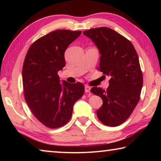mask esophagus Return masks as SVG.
I'll use <instances>...</instances> for the list:
<instances>
[{"instance_id":"1","label":"esophagus","mask_w":161,"mask_h":161,"mask_svg":"<svg viewBox=\"0 0 161 161\" xmlns=\"http://www.w3.org/2000/svg\"><path fill=\"white\" fill-rule=\"evenodd\" d=\"M90 89H91V88L90 87H89V86H85V87H84V91H85V92L86 93H89V92H90Z\"/></svg>"}]
</instances>
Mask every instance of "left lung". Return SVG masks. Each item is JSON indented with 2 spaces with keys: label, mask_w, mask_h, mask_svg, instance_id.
<instances>
[{
  "label": "left lung",
  "mask_w": 161,
  "mask_h": 161,
  "mask_svg": "<svg viewBox=\"0 0 161 161\" xmlns=\"http://www.w3.org/2000/svg\"><path fill=\"white\" fill-rule=\"evenodd\" d=\"M92 40L101 54L98 70L110 76L107 90L92 87L103 104L97 114L106 126H117L130 116L140 100L143 75L137 53L130 40L107 27L83 32Z\"/></svg>",
  "instance_id": "left-lung-1"
}]
</instances>
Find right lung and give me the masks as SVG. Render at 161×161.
<instances>
[{
	"label": "right lung",
	"instance_id": "add662e5",
	"mask_svg": "<svg viewBox=\"0 0 161 161\" xmlns=\"http://www.w3.org/2000/svg\"><path fill=\"white\" fill-rule=\"evenodd\" d=\"M81 31L58 30L35 41L23 66L24 97L30 109L46 127L64 126L72 115L73 106L84 93L81 82H59L58 71L65 66L64 52Z\"/></svg>",
	"mask_w": 161,
	"mask_h": 161
}]
</instances>
